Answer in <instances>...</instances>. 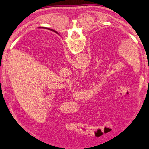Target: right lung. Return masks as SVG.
I'll return each instance as SVG.
<instances>
[{"instance_id": "obj_1", "label": "right lung", "mask_w": 149, "mask_h": 149, "mask_svg": "<svg viewBox=\"0 0 149 149\" xmlns=\"http://www.w3.org/2000/svg\"><path fill=\"white\" fill-rule=\"evenodd\" d=\"M50 29V30H51V31H54V32H55V33H56L57 34H58V32H56V31H55L54 30H52V29Z\"/></svg>"}]
</instances>
